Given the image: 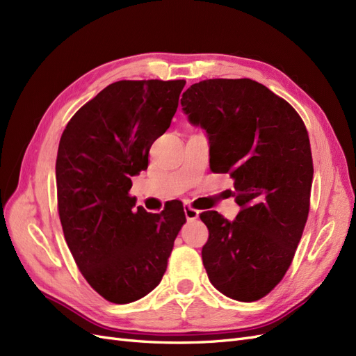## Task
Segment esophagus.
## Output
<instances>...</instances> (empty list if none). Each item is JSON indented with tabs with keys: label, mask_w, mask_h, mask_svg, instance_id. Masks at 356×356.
I'll use <instances>...</instances> for the list:
<instances>
[{
	"label": "esophagus",
	"mask_w": 356,
	"mask_h": 356,
	"mask_svg": "<svg viewBox=\"0 0 356 356\" xmlns=\"http://www.w3.org/2000/svg\"><path fill=\"white\" fill-rule=\"evenodd\" d=\"M185 216H186L188 220H195V219H198L200 211L192 209L191 205H185Z\"/></svg>",
	"instance_id": "obj_1"
}]
</instances>
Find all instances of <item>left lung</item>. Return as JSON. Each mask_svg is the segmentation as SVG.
Listing matches in <instances>:
<instances>
[{
	"mask_svg": "<svg viewBox=\"0 0 356 356\" xmlns=\"http://www.w3.org/2000/svg\"><path fill=\"white\" fill-rule=\"evenodd\" d=\"M180 103L207 133L210 168L234 179L241 207L234 222L200 214L210 234L204 268L222 294L259 300L284 278L307 220L314 165L306 127L289 102L248 78L205 79Z\"/></svg>",
	"mask_w": 356,
	"mask_h": 356,
	"instance_id": "obj_1",
	"label": "left lung"
}]
</instances>
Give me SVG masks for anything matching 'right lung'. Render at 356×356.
Masks as SVG:
<instances>
[{
	"label": "right lung",
	"instance_id": "right-lung-1",
	"mask_svg": "<svg viewBox=\"0 0 356 356\" xmlns=\"http://www.w3.org/2000/svg\"><path fill=\"white\" fill-rule=\"evenodd\" d=\"M185 79L117 81L67 122L56 159L57 207L78 269L112 303L142 299L161 282L186 223L180 201L136 209L131 177L170 127Z\"/></svg>",
	"mask_w": 356,
	"mask_h": 356
}]
</instances>
